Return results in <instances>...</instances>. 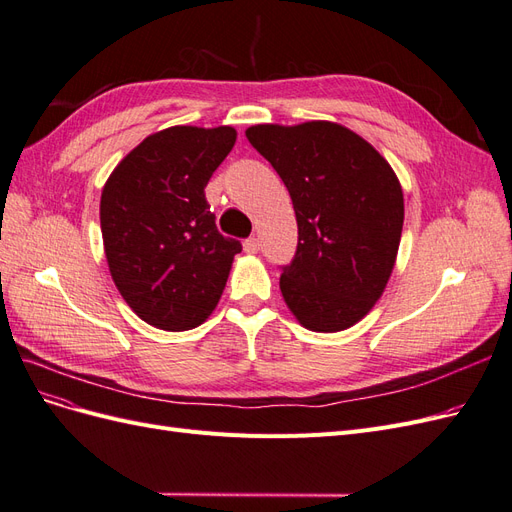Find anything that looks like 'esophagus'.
I'll return each instance as SVG.
<instances>
[{
    "instance_id": "esophagus-1",
    "label": "esophagus",
    "mask_w": 512,
    "mask_h": 512,
    "mask_svg": "<svg viewBox=\"0 0 512 512\" xmlns=\"http://www.w3.org/2000/svg\"><path fill=\"white\" fill-rule=\"evenodd\" d=\"M258 247H260V243H258L256 237H250V239L243 241V252H245V254H256Z\"/></svg>"
}]
</instances>
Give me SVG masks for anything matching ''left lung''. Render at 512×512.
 <instances>
[{"label":"left lung","instance_id":"8db88e82","mask_svg":"<svg viewBox=\"0 0 512 512\" xmlns=\"http://www.w3.org/2000/svg\"><path fill=\"white\" fill-rule=\"evenodd\" d=\"M247 141L290 192L299 226L282 297L301 327L337 333L363 320L389 284L404 228V192L363 136L333 121L258 123Z\"/></svg>","mask_w":512,"mask_h":512}]
</instances>
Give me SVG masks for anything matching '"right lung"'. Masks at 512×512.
<instances>
[{"label":"right lung","mask_w":512,"mask_h":512,"mask_svg":"<svg viewBox=\"0 0 512 512\" xmlns=\"http://www.w3.org/2000/svg\"><path fill=\"white\" fill-rule=\"evenodd\" d=\"M235 141L230 126L166 128L136 145L104 183L108 271L151 327L194 329L220 303L241 243L218 232L205 188Z\"/></svg>","instance_id":"add662e5"}]
</instances>
